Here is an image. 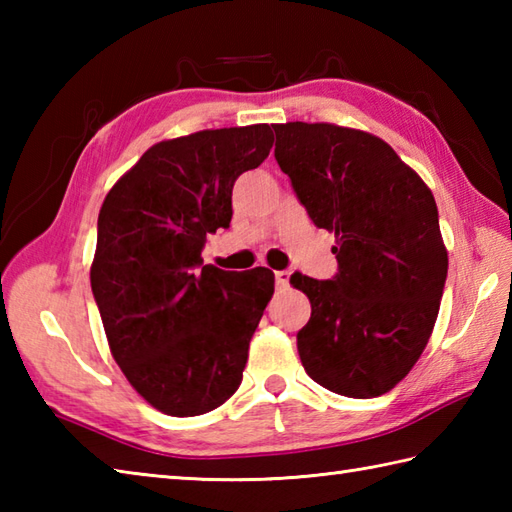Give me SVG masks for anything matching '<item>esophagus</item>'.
Segmentation results:
<instances>
[{
  "mask_svg": "<svg viewBox=\"0 0 512 512\" xmlns=\"http://www.w3.org/2000/svg\"><path fill=\"white\" fill-rule=\"evenodd\" d=\"M275 281H277V288L279 290H286L290 286V273H288V270H279V273H275Z\"/></svg>",
  "mask_w": 512,
  "mask_h": 512,
  "instance_id": "34e87169",
  "label": "esophagus"
}]
</instances>
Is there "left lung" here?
<instances>
[{"label":"left lung","instance_id":"8db88e82","mask_svg":"<svg viewBox=\"0 0 512 512\" xmlns=\"http://www.w3.org/2000/svg\"><path fill=\"white\" fill-rule=\"evenodd\" d=\"M275 158L310 220L334 233L339 273H295L310 321L303 369L334 394L376 398L416 365L438 319L449 255L424 180L383 138L332 123L275 125Z\"/></svg>","mask_w":512,"mask_h":512}]
</instances>
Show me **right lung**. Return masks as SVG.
<instances>
[{
	"instance_id": "1",
	"label": "right lung",
	"mask_w": 512,
	"mask_h": 512,
	"mask_svg": "<svg viewBox=\"0 0 512 512\" xmlns=\"http://www.w3.org/2000/svg\"><path fill=\"white\" fill-rule=\"evenodd\" d=\"M273 143L266 123L162 140L105 195L92 292L114 361L167 416L213 411L242 383L275 275L204 266L202 248L231 224L235 180Z\"/></svg>"
}]
</instances>
